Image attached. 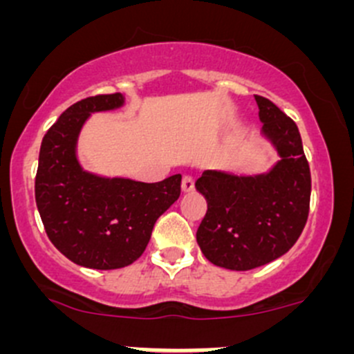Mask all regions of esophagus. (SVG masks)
<instances>
[{
  "label": "esophagus",
  "mask_w": 354,
  "mask_h": 354,
  "mask_svg": "<svg viewBox=\"0 0 354 354\" xmlns=\"http://www.w3.org/2000/svg\"><path fill=\"white\" fill-rule=\"evenodd\" d=\"M194 187H195L194 178H192L190 174H185V176H183V181H181V190H183L185 194H187V192H192V190H194Z\"/></svg>",
  "instance_id": "34e87169"
}]
</instances>
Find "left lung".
Segmentation results:
<instances>
[{"label": "left lung", "instance_id": "obj_1", "mask_svg": "<svg viewBox=\"0 0 354 354\" xmlns=\"http://www.w3.org/2000/svg\"><path fill=\"white\" fill-rule=\"evenodd\" d=\"M262 133L281 160L266 174L234 176L203 171L195 188L207 198L197 230L200 250L214 266L250 270L288 252L308 219L312 176L298 127L272 101L255 95Z\"/></svg>", "mask_w": 354, "mask_h": 354}]
</instances>
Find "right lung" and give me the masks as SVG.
<instances>
[{"label":"right lung","instance_id":"add662e5","mask_svg":"<svg viewBox=\"0 0 354 354\" xmlns=\"http://www.w3.org/2000/svg\"><path fill=\"white\" fill-rule=\"evenodd\" d=\"M123 106L121 94H99L70 106L44 135L35 174V203L51 243L71 262L121 269L144 253L160 214L181 194V174L159 183L85 173L75 154L88 114Z\"/></svg>","mask_w":354,"mask_h":354}]
</instances>
